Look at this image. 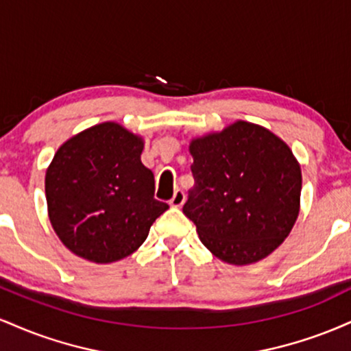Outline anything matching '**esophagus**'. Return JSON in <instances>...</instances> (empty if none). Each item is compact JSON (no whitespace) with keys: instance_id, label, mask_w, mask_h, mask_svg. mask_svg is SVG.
Returning <instances> with one entry per match:
<instances>
[{"instance_id":"obj_1","label":"esophagus","mask_w":351,"mask_h":351,"mask_svg":"<svg viewBox=\"0 0 351 351\" xmlns=\"http://www.w3.org/2000/svg\"><path fill=\"white\" fill-rule=\"evenodd\" d=\"M183 203H184V193L181 191V189H176L175 195H173V198L170 199V206L180 208Z\"/></svg>"}]
</instances>
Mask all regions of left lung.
I'll return each instance as SVG.
<instances>
[{"mask_svg":"<svg viewBox=\"0 0 351 351\" xmlns=\"http://www.w3.org/2000/svg\"><path fill=\"white\" fill-rule=\"evenodd\" d=\"M183 213L217 259L245 265L267 257L295 224L302 171L289 145L261 125L237 120L193 138Z\"/></svg>","mask_w":351,"mask_h":351,"instance_id":"left-lung-1","label":"left lung"}]
</instances>
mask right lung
I'll use <instances>...</instances> for the list:
<instances>
[{"label": "right lung", "mask_w": 351, "mask_h": 351, "mask_svg": "<svg viewBox=\"0 0 351 351\" xmlns=\"http://www.w3.org/2000/svg\"><path fill=\"white\" fill-rule=\"evenodd\" d=\"M142 136L104 122L56 152L46 171L49 221L82 259L108 264L135 252L168 204L155 199V178L140 160Z\"/></svg>", "instance_id": "obj_1"}]
</instances>
